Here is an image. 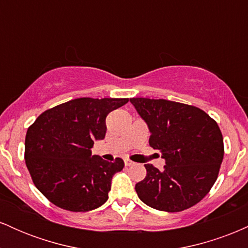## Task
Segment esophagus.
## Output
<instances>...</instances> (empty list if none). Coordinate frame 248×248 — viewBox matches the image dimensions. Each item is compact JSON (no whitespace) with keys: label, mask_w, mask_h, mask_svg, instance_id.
I'll return each instance as SVG.
<instances>
[{"label":"esophagus","mask_w":248,"mask_h":248,"mask_svg":"<svg viewBox=\"0 0 248 248\" xmlns=\"http://www.w3.org/2000/svg\"><path fill=\"white\" fill-rule=\"evenodd\" d=\"M124 164H126V167H130V166H133L134 162L130 161V160H128V158H126V160H124Z\"/></svg>","instance_id":"1"}]
</instances>
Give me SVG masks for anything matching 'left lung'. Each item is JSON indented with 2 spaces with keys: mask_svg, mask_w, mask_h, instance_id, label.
<instances>
[{
  "mask_svg": "<svg viewBox=\"0 0 248 248\" xmlns=\"http://www.w3.org/2000/svg\"><path fill=\"white\" fill-rule=\"evenodd\" d=\"M146 121L149 144L166 160L163 170L144 164L147 176L135 186L139 198L153 209L179 212L201 202L217 181L224 141L217 122L201 108L164 100L133 98Z\"/></svg>",
  "mask_w": 248,
  "mask_h": 248,
  "instance_id": "1",
  "label": "left lung"
}]
</instances>
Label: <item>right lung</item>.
Here are the masks:
<instances>
[{
	"mask_svg": "<svg viewBox=\"0 0 248 248\" xmlns=\"http://www.w3.org/2000/svg\"><path fill=\"white\" fill-rule=\"evenodd\" d=\"M126 98H78L42 113L25 136L24 158L37 189L52 204L86 212L106 203L112 178L124 169L92 155L94 141L106 135V116Z\"/></svg>",
	"mask_w": 248,
	"mask_h": 248,
	"instance_id": "obj_1",
	"label": "right lung"
}]
</instances>
